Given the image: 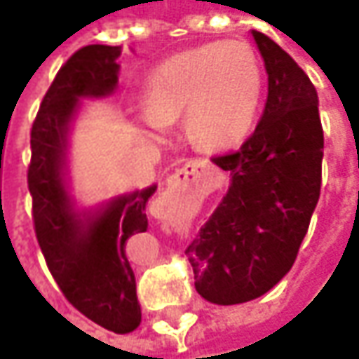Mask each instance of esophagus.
I'll list each match as a JSON object with an SVG mask.
<instances>
[{
    "label": "esophagus",
    "mask_w": 359,
    "mask_h": 359,
    "mask_svg": "<svg viewBox=\"0 0 359 359\" xmlns=\"http://www.w3.org/2000/svg\"><path fill=\"white\" fill-rule=\"evenodd\" d=\"M203 165V161L201 159H186V163L177 170V172L173 173L172 177V184L173 186H180V184H186L189 180H194L198 172H200V168Z\"/></svg>",
    "instance_id": "esophagus-1"
}]
</instances>
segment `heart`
I'll return each instance as SVG.
<instances>
[{
    "label": "heart",
    "instance_id": "1",
    "mask_svg": "<svg viewBox=\"0 0 359 359\" xmlns=\"http://www.w3.org/2000/svg\"><path fill=\"white\" fill-rule=\"evenodd\" d=\"M262 90V69L248 43H208L173 55L151 74L144 121L161 130L186 114L187 133L196 144L226 149L252 131Z\"/></svg>",
    "mask_w": 359,
    "mask_h": 359
}]
</instances>
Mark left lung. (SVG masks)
Returning <instances> with one entry per match:
<instances>
[{
    "label": "left lung",
    "instance_id": "left-lung-1",
    "mask_svg": "<svg viewBox=\"0 0 359 359\" xmlns=\"http://www.w3.org/2000/svg\"><path fill=\"white\" fill-rule=\"evenodd\" d=\"M268 72V100L240 149L212 158L229 187L186 254L196 290L217 306L264 296L296 262L322 187L318 93L290 53L252 32Z\"/></svg>",
    "mask_w": 359,
    "mask_h": 359
}]
</instances>
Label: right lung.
Returning a JSON list of instances; mask_svg holds the SVG:
<instances>
[{
  "instance_id": "obj_1",
  "label": "right lung",
  "mask_w": 359,
  "mask_h": 359,
  "mask_svg": "<svg viewBox=\"0 0 359 359\" xmlns=\"http://www.w3.org/2000/svg\"><path fill=\"white\" fill-rule=\"evenodd\" d=\"M119 46H86L63 63L32 126L27 187L37 243L65 299L91 322L130 334L142 322L126 243L147 229L156 186L114 200L88 224L74 212L63 182L65 135L77 97H102L118 83Z\"/></svg>"
}]
</instances>
